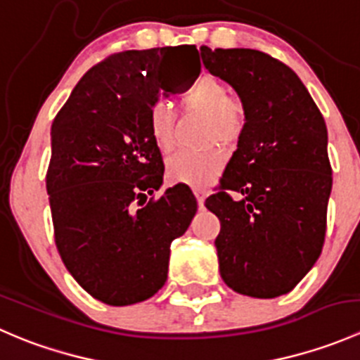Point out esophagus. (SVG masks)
Masks as SVG:
<instances>
[{"instance_id":"esophagus-1","label":"esophagus","mask_w":360,"mask_h":360,"mask_svg":"<svg viewBox=\"0 0 360 360\" xmlns=\"http://www.w3.org/2000/svg\"><path fill=\"white\" fill-rule=\"evenodd\" d=\"M193 193H195V198H197L198 205H202V203H203V198H205V191L200 190V188H195Z\"/></svg>"}]
</instances>
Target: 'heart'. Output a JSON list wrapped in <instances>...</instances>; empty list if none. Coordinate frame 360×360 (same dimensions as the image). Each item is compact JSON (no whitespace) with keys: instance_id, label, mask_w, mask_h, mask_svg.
Instances as JSON below:
<instances>
[{"instance_id":"b5f03b06","label":"heart","mask_w":360,"mask_h":360,"mask_svg":"<svg viewBox=\"0 0 360 360\" xmlns=\"http://www.w3.org/2000/svg\"><path fill=\"white\" fill-rule=\"evenodd\" d=\"M186 112L209 116L207 139L210 143L230 144L242 136L245 127V106L240 97L230 92V86L216 76L205 75L191 86L181 101ZM151 141L158 151L169 153L176 143V116L167 103L155 104L148 120ZM226 155L221 148L207 151H179L167 162V176L174 183L202 188L216 179L223 169Z\"/></svg>"}]
</instances>
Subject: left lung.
<instances>
[{"instance_id": "8db88e82", "label": "left lung", "mask_w": 360, "mask_h": 360, "mask_svg": "<svg viewBox=\"0 0 360 360\" xmlns=\"http://www.w3.org/2000/svg\"><path fill=\"white\" fill-rule=\"evenodd\" d=\"M200 52L245 106L237 150L205 200L221 223L214 242L221 277L245 296H282L324 245L333 188L324 116L296 72L275 57L250 49Z\"/></svg>"}]
</instances>
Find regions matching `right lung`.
<instances>
[{
	"mask_svg": "<svg viewBox=\"0 0 360 360\" xmlns=\"http://www.w3.org/2000/svg\"><path fill=\"white\" fill-rule=\"evenodd\" d=\"M195 45L111 53L85 72L52 123L46 191L53 237L69 274L111 307L162 289L170 244L190 226L197 198L163 183L148 120L160 92L184 90L200 72Z\"/></svg>",
	"mask_w": 360,
	"mask_h": 360,
	"instance_id": "1",
	"label": "right lung"
}]
</instances>
